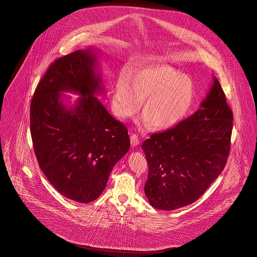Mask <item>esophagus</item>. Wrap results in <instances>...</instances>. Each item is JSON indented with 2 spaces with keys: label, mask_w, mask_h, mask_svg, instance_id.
<instances>
[{
  "label": "esophagus",
  "mask_w": 257,
  "mask_h": 257,
  "mask_svg": "<svg viewBox=\"0 0 257 257\" xmlns=\"http://www.w3.org/2000/svg\"><path fill=\"white\" fill-rule=\"evenodd\" d=\"M130 140H131V144H132L133 147H136L140 144V139H139L137 134H132L131 137H130Z\"/></svg>",
  "instance_id": "obj_1"
}]
</instances>
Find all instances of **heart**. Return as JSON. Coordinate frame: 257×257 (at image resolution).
Wrapping results in <instances>:
<instances>
[{"instance_id": "heart-1", "label": "heart", "mask_w": 257, "mask_h": 257, "mask_svg": "<svg viewBox=\"0 0 257 257\" xmlns=\"http://www.w3.org/2000/svg\"><path fill=\"white\" fill-rule=\"evenodd\" d=\"M195 98L190 77L168 65H149L138 69L134 77L122 72L115 83L112 107L121 118L132 116L146 98L145 121L158 129L175 126L187 115Z\"/></svg>"}]
</instances>
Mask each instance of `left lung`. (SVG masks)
I'll list each match as a JSON object with an SVG mask.
<instances>
[{
  "instance_id": "obj_1",
  "label": "left lung",
  "mask_w": 257,
  "mask_h": 257,
  "mask_svg": "<svg viewBox=\"0 0 257 257\" xmlns=\"http://www.w3.org/2000/svg\"><path fill=\"white\" fill-rule=\"evenodd\" d=\"M233 119L223 89L213 77L198 110L143 143L149 165L145 194L152 206L175 210L204 194L226 165Z\"/></svg>"
}]
</instances>
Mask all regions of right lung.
Instances as JSON below:
<instances>
[{
    "mask_svg": "<svg viewBox=\"0 0 257 257\" xmlns=\"http://www.w3.org/2000/svg\"><path fill=\"white\" fill-rule=\"evenodd\" d=\"M96 62L91 49L56 59L30 104V132L41 170L60 195L82 203L99 198L112 168L130 149L126 126L94 96L103 90ZM61 91L81 97L68 107Z\"/></svg>",
    "mask_w": 257,
    "mask_h": 257,
    "instance_id": "obj_1",
    "label": "right lung"
}]
</instances>
